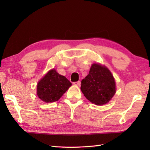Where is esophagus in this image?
Here are the masks:
<instances>
[{
    "mask_svg": "<svg viewBox=\"0 0 150 150\" xmlns=\"http://www.w3.org/2000/svg\"><path fill=\"white\" fill-rule=\"evenodd\" d=\"M73 84L77 85V86H80L81 85V81H77V82H74L73 83Z\"/></svg>",
    "mask_w": 150,
    "mask_h": 150,
    "instance_id": "esophagus-1",
    "label": "esophagus"
}]
</instances>
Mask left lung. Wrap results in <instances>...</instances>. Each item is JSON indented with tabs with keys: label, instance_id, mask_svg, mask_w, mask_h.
Here are the masks:
<instances>
[{
	"label": "left lung",
	"instance_id": "left-lung-1",
	"mask_svg": "<svg viewBox=\"0 0 150 150\" xmlns=\"http://www.w3.org/2000/svg\"><path fill=\"white\" fill-rule=\"evenodd\" d=\"M81 90L91 103L103 105L108 103L115 93V82L106 66L93 64L89 74L81 81Z\"/></svg>",
	"mask_w": 150,
	"mask_h": 150
}]
</instances>
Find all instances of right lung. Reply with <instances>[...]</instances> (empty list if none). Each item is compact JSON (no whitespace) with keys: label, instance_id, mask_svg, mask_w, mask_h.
I'll return each instance as SVG.
<instances>
[{"label":"right lung","instance_id":"1","mask_svg":"<svg viewBox=\"0 0 150 150\" xmlns=\"http://www.w3.org/2000/svg\"><path fill=\"white\" fill-rule=\"evenodd\" d=\"M71 86V83L64 76L53 69L38 82L37 95L44 103H53L58 100Z\"/></svg>","mask_w":150,"mask_h":150}]
</instances>
